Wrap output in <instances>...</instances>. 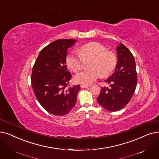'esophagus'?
Returning a JSON list of instances; mask_svg holds the SVG:
<instances>
[{"mask_svg":"<svg viewBox=\"0 0 159 159\" xmlns=\"http://www.w3.org/2000/svg\"><path fill=\"white\" fill-rule=\"evenodd\" d=\"M89 86V85H86V84H81L80 85V87L82 88H88Z\"/></svg>","mask_w":159,"mask_h":159,"instance_id":"34e87169","label":"esophagus"}]
</instances>
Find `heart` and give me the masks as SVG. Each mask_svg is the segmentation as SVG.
<instances>
[{
  "label": "heart",
  "instance_id": "1",
  "mask_svg": "<svg viewBox=\"0 0 159 159\" xmlns=\"http://www.w3.org/2000/svg\"><path fill=\"white\" fill-rule=\"evenodd\" d=\"M77 52L69 53L66 59L67 67L73 72H77L82 67V60L93 58L89 66L91 70L79 72L75 76V81L79 84H89L102 77L111 74L116 67L118 58L114 52L107 51L106 47L98 42H90L82 45Z\"/></svg>",
  "mask_w": 159,
  "mask_h": 159
}]
</instances>
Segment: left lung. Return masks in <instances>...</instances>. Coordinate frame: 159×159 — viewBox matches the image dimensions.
<instances>
[{
  "label": "left lung",
  "mask_w": 159,
  "mask_h": 159,
  "mask_svg": "<svg viewBox=\"0 0 159 159\" xmlns=\"http://www.w3.org/2000/svg\"><path fill=\"white\" fill-rule=\"evenodd\" d=\"M118 54L114 73L105 82L109 88L102 87L97 100L109 111L115 112L125 107L132 98L137 84L136 63L133 54L123 43L116 47Z\"/></svg>",
  "instance_id": "8db88e82"
}]
</instances>
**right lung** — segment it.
I'll return each instance as SVG.
<instances>
[{
	"label": "right lung",
	"mask_w": 159,
	"mask_h": 159,
	"mask_svg": "<svg viewBox=\"0 0 159 159\" xmlns=\"http://www.w3.org/2000/svg\"><path fill=\"white\" fill-rule=\"evenodd\" d=\"M76 39H57L40 51L31 76V84L39 104L55 116L70 112L77 102L80 86L67 87L71 74L67 70L69 48Z\"/></svg>",
	"instance_id": "right-lung-1"
}]
</instances>
